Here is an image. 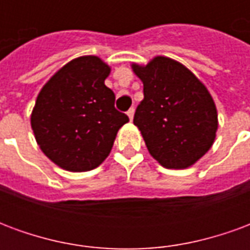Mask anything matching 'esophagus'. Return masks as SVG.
Returning a JSON list of instances; mask_svg holds the SVG:
<instances>
[{
	"label": "esophagus",
	"instance_id": "obj_1",
	"mask_svg": "<svg viewBox=\"0 0 250 250\" xmlns=\"http://www.w3.org/2000/svg\"><path fill=\"white\" fill-rule=\"evenodd\" d=\"M134 114H135V108L132 107V108H130L128 111H127V116L130 118V120L134 119Z\"/></svg>",
	"mask_w": 250,
	"mask_h": 250
}]
</instances>
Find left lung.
<instances>
[{"instance_id": "8db88e82", "label": "left lung", "mask_w": 250, "mask_h": 250, "mask_svg": "<svg viewBox=\"0 0 250 250\" xmlns=\"http://www.w3.org/2000/svg\"><path fill=\"white\" fill-rule=\"evenodd\" d=\"M131 68L143 83L145 98L134 125L151 157L166 168H188L213 146L218 128L214 100L188 68L170 57L155 56Z\"/></svg>"}]
</instances>
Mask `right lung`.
<instances>
[{
  "label": "right lung",
  "mask_w": 250,
  "mask_h": 250,
  "mask_svg": "<svg viewBox=\"0 0 250 250\" xmlns=\"http://www.w3.org/2000/svg\"><path fill=\"white\" fill-rule=\"evenodd\" d=\"M111 66L98 56H80L62 66L44 84L30 115L41 151L59 167L83 173L108 157L128 116L115 109L105 87Z\"/></svg>",
  "instance_id": "obj_1"
}]
</instances>
